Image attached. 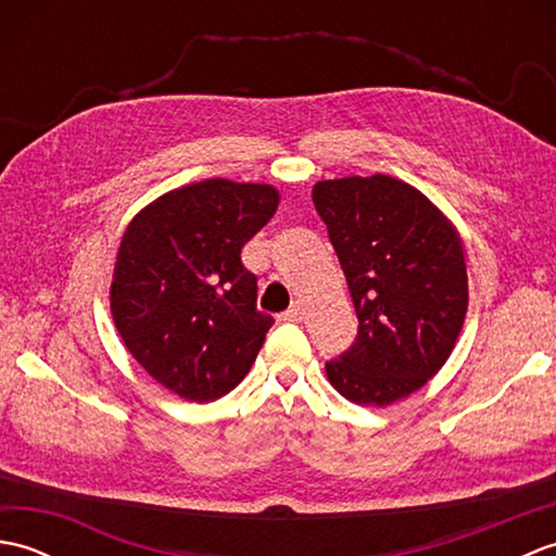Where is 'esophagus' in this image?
Listing matches in <instances>:
<instances>
[{
    "label": "esophagus",
    "mask_w": 556,
    "mask_h": 556,
    "mask_svg": "<svg viewBox=\"0 0 556 556\" xmlns=\"http://www.w3.org/2000/svg\"><path fill=\"white\" fill-rule=\"evenodd\" d=\"M287 323H301L303 320V305L299 301L291 303V308L285 313Z\"/></svg>",
    "instance_id": "1"
}]
</instances>
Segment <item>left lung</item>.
<instances>
[{
    "mask_svg": "<svg viewBox=\"0 0 556 556\" xmlns=\"http://www.w3.org/2000/svg\"><path fill=\"white\" fill-rule=\"evenodd\" d=\"M317 215L344 269L358 337L327 380L358 406L384 408L442 370L468 313L458 231L432 200L394 176L313 186Z\"/></svg>",
    "mask_w": 556,
    "mask_h": 556,
    "instance_id": "left-lung-1",
    "label": "left lung"
}]
</instances>
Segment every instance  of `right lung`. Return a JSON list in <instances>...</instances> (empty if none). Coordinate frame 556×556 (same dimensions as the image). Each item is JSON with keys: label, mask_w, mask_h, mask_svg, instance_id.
I'll use <instances>...</instances> for the list:
<instances>
[{"label": "right lung", "mask_w": 556, "mask_h": 556, "mask_svg": "<svg viewBox=\"0 0 556 556\" xmlns=\"http://www.w3.org/2000/svg\"><path fill=\"white\" fill-rule=\"evenodd\" d=\"M269 184L205 179L152 200L128 222L112 271L110 311L128 353L184 401L239 384L271 317L241 248L277 212Z\"/></svg>", "instance_id": "1"}]
</instances>
